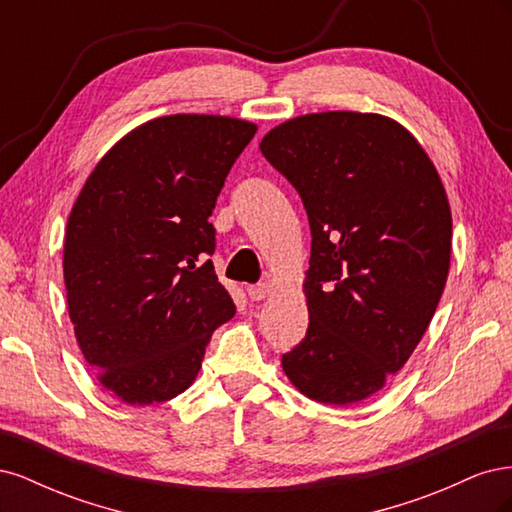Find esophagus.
<instances>
[{"label":"esophagus","instance_id":"obj_1","mask_svg":"<svg viewBox=\"0 0 512 512\" xmlns=\"http://www.w3.org/2000/svg\"><path fill=\"white\" fill-rule=\"evenodd\" d=\"M271 292H273V284H269V282H262V284H256V286H250V288H247V294H250V299H252V301L267 299Z\"/></svg>","mask_w":512,"mask_h":512}]
</instances>
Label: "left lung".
Instances as JSON below:
<instances>
[{
  "instance_id": "obj_1",
  "label": "left lung",
  "mask_w": 512,
  "mask_h": 512,
  "mask_svg": "<svg viewBox=\"0 0 512 512\" xmlns=\"http://www.w3.org/2000/svg\"><path fill=\"white\" fill-rule=\"evenodd\" d=\"M260 151L312 228L309 327L284 374L318 404H359L406 365L436 314L453 241L442 179L410 130L378 113L294 117Z\"/></svg>"
}]
</instances>
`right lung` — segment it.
<instances>
[{"mask_svg":"<svg viewBox=\"0 0 512 512\" xmlns=\"http://www.w3.org/2000/svg\"><path fill=\"white\" fill-rule=\"evenodd\" d=\"M258 126L226 115L149 119L108 149L66 224L68 314L87 365L123 404L190 389L211 333L235 316L209 224Z\"/></svg>","mask_w":512,"mask_h":512,"instance_id":"right-lung-1","label":"right lung"}]
</instances>
